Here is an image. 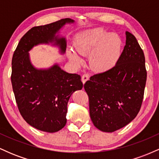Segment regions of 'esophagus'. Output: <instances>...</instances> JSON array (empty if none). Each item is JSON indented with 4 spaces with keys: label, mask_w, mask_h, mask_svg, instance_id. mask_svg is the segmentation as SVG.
<instances>
[{
    "label": "esophagus",
    "mask_w": 159,
    "mask_h": 159,
    "mask_svg": "<svg viewBox=\"0 0 159 159\" xmlns=\"http://www.w3.org/2000/svg\"><path fill=\"white\" fill-rule=\"evenodd\" d=\"M89 79V75L88 74H84L82 75L81 77V81L83 84H85V82Z\"/></svg>",
    "instance_id": "1"
}]
</instances>
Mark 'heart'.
I'll use <instances>...</instances> for the list:
<instances>
[{"label": "heart", "instance_id": "heart-1", "mask_svg": "<svg viewBox=\"0 0 159 159\" xmlns=\"http://www.w3.org/2000/svg\"><path fill=\"white\" fill-rule=\"evenodd\" d=\"M75 52L81 56H89V63L93 70L103 72L114 66L121 54L122 41L115 34L107 33L102 28H94L83 32L74 44ZM69 60L80 66L83 60L72 49L67 51Z\"/></svg>", "mask_w": 159, "mask_h": 159}]
</instances>
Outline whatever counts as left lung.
Listing matches in <instances>:
<instances>
[{"label": "left lung", "mask_w": 159, "mask_h": 159, "mask_svg": "<svg viewBox=\"0 0 159 159\" xmlns=\"http://www.w3.org/2000/svg\"><path fill=\"white\" fill-rule=\"evenodd\" d=\"M125 45L116 65L85 83L90 116L102 132L128 125L139 112L147 81L145 57L136 38L125 31Z\"/></svg>", "instance_id": "obj_1"}]
</instances>
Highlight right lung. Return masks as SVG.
<instances>
[{
    "label": "right lung",
    "mask_w": 159,
    "mask_h": 159,
    "mask_svg": "<svg viewBox=\"0 0 159 159\" xmlns=\"http://www.w3.org/2000/svg\"><path fill=\"white\" fill-rule=\"evenodd\" d=\"M71 19L34 27L28 30L18 44L12 60V89L22 117L38 130L53 133L66 123L67 104L75 91L81 90V76L65 72L59 63L48 68H36L30 61L29 52L39 45H51L61 54L66 49V39L60 35Z\"/></svg>",
    "instance_id": "1"
}]
</instances>
